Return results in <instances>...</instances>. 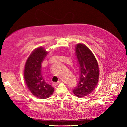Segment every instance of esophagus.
Masks as SVG:
<instances>
[{
	"label": "esophagus",
	"instance_id": "obj_1",
	"mask_svg": "<svg viewBox=\"0 0 127 127\" xmlns=\"http://www.w3.org/2000/svg\"><path fill=\"white\" fill-rule=\"evenodd\" d=\"M60 83H61V81H58V82L56 83H54V86H56V85H58V84H60Z\"/></svg>",
	"mask_w": 127,
	"mask_h": 127
}]
</instances>
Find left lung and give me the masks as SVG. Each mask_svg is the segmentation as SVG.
Here are the masks:
<instances>
[{
	"mask_svg": "<svg viewBox=\"0 0 127 127\" xmlns=\"http://www.w3.org/2000/svg\"><path fill=\"white\" fill-rule=\"evenodd\" d=\"M76 55L80 68V79L73 93L78 98H83L96 87L99 79V69L95 55L85 44L76 45Z\"/></svg>",
	"mask_w": 127,
	"mask_h": 127,
	"instance_id": "obj_1",
	"label": "left lung"
}]
</instances>
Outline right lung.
<instances>
[{"label":"right lung","mask_w":127,"mask_h":127,"mask_svg":"<svg viewBox=\"0 0 127 127\" xmlns=\"http://www.w3.org/2000/svg\"><path fill=\"white\" fill-rule=\"evenodd\" d=\"M48 53L43 47L34 49L26 61L24 77L31 93L39 99H47L54 93V88L47 84L41 74V64Z\"/></svg>","instance_id":"obj_1"}]
</instances>
